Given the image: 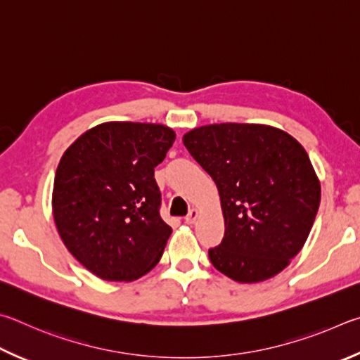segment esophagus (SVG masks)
<instances>
[{"instance_id":"1","label":"esophagus","mask_w":360,"mask_h":360,"mask_svg":"<svg viewBox=\"0 0 360 360\" xmlns=\"http://www.w3.org/2000/svg\"><path fill=\"white\" fill-rule=\"evenodd\" d=\"M199 215V212L196 209H191L190 212H188V215L185 217V223L186 224H193L194 221H196V218Z\"/></svg>"}]
</instances>
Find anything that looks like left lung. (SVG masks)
Masks as SVG:
<instances>
[{
    "mask_svg": "<svg viewBox=\"0 0 360 360\" xmlns=\"http://www.w3.org/2000/svg\"><path fill=\"white\" fill-rule=\"evenodd\" d=\"M185 147L217 184L224 215L213 267L238 283L272 278L304 247L321 200L304 147L266 124L200 126Z\"/></svg>",
    "mask_w": 360,
    "mask_h": 360,
    "instance_id": "left-lung-1",
    "label": "left lung"
}]
</instances>
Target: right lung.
<instances>
[{"label":"right lung","instance_id":"obj_1","mask_svg":"<svg viewBox=\"0 0 360 360\" xmlns=\"http://www.w3.org/2000/svg\"><path fill=\"white\" fill-rule=\"evenodd\" d=\"M175 141L162 124L110 122L69 147L53 184L63 243L91 274L131 281L160 262L172 228L160 215L155 167Z\"/></svg>","mask_w":360,"mask_h":360}]
</instances>
